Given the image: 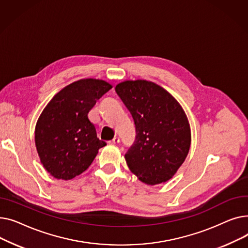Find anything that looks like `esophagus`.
Masks as SVG:
<instances>
[{"label":"esophagus","mask_w":248,"mask_h":248,"mask_svg":"<svg viewBox=\"0 0 248 248\" xmlns=\"http://www.w3.org/2000/svg\"><path fill=\"white\" fill-rule=\"evenodd\" d=\"M108 142H109V144H119V142H120V139L117 138V137H114V138H113L111 140H109Z\"/></svg>","instance_id":"obj_1"}]
</instances>
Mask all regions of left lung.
<instances>
[{
  "mask_svg": "<svg viewBox=\"0 0 248 248\" xmlns=\"http://www.w3.org/2000/svg\"><path fill=\"white\" fill-rule=\"evenodd\" d=\"M115 91L136 127L135 141L124 155L128 168L148 185L171 179L191 145L183 108L168 91L151 81H124L116 85Z\"/></svg>",
  "mask_w": 248,
  "mask_h": 248,
  "instance_id": "8db88e82",
  "label": "left lung"
}]
</instances>
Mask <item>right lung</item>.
<instances>
[{"label": "right lung", "instance_id": "1", "mask_svg": "<svg viewBox=\"0 0 248 248\" xmlns=\"http://www.w3.org/2000/svg\"><path fill=\"white\" fill-rule=\"evenodd\" d=\"M111 87L93 78L75 81L59 91L39 117L37 152L44 168L56 179L70 180L80 175L107 145L97 138L88 113Z\"/></svg>", "mask_w": 248, "mask_h": 248}]
</instances>
